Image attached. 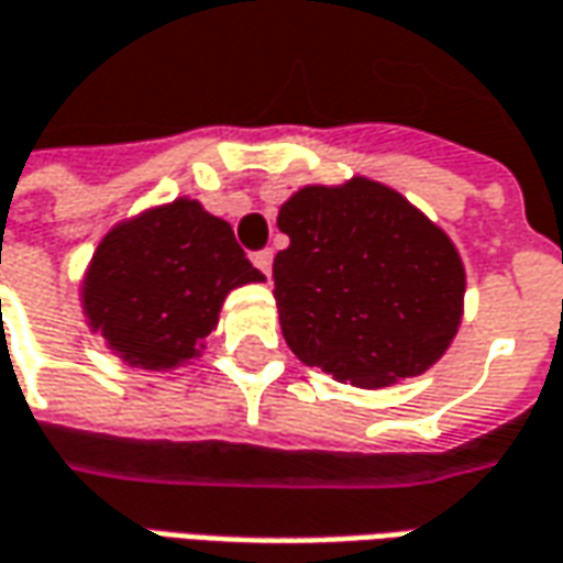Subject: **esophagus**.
<instances>
[{
    "label": "esophagus",
    "mask_w": 563,
    "mask_h": 563,
    "mask_svg": "<svg viewBox=\"0 0 563 563\" xmlns=\"http://www.w3.org/2000/svg\"><path fill=\"white\" fill-rule=\"evenodd\" d=\"M250 262H253L255 268L262 271L265 277H271V262H274V253H271V250H255V253H250Z\"/></svg>",
    "instance_id": "obj_1"
}]
</instances>
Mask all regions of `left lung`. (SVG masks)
<instances>
[{"instance_id": "obj_1", "label": "left lung", "mask_w": 563, "mask_h": 563, "mask_svg": "<svg viewBox=\"0 0 563 563\" xmlns=\"http://www.w3.org/2000/svg\"><path fill=\"white\" fill-rule=\"evenodd\" d=\"M274 258L286 344L356 387L427 372L463 313V265L445 231L393 188L353 179L308 186L277 216Z\"/></svg>"}]
</instances>
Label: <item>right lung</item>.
<instances>
[{"instance_id": "add662e5", "label": "right lung", "mask_w": 563, "mask_h": 563, "mask_svg": "<svg viewBox=\"0 0 563 563\" xmlns=\"http://www.w3.org/2000/svg\"><path fill=\"white\" fill-rule=\"evenodd\" d=\"M262 280L228 222L198 200H173L118 225L93 255L85 313L93 332L143 368L198 356L234 286Z\"/></svg>"}]
</instances>
